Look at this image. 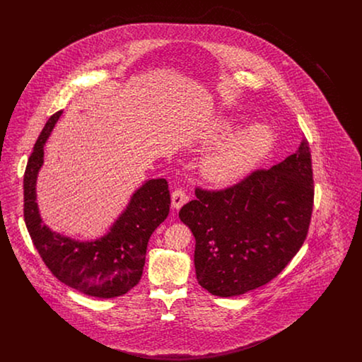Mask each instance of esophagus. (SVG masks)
Returning <instances> with one entry per match:
<instances>
[{
    "label": "esophagus",
    "mask_w": 362,
    "mask_h": 362,
    "mask_svg": "<svg viewBox=\"0 0 362 362\" xmlns=\"http://www.w3.org/2000/svg\"><path fill=\"white\" fill-rule=\"evenodd\" d=\"M171 202H173V209H180L186 202H187V194L185 189H176L173 192L171 197Z\"/></svg>",
    "instance_id": "obj_1"
}]
</instances>
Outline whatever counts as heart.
I'll return each instance as SVG.
<instances>
[{"label": "heart", "mask_w": 362, "mask_h": 362, "mask_svg": "<svg viewBox=\"0 0 362 362\" xmlns=\"http://www.w3.org/2000/svg\"><path fill=\"white\" fill-rule=\"evenodd\" d=\"M230 123H221L216 139L230 133ZM274 142L273 133L264 126H251L226 142L221 149L210 156L204 173L216 185H230L251 173L270 152Z\"/></svg>", "instance_id": "1"}]
</instances>
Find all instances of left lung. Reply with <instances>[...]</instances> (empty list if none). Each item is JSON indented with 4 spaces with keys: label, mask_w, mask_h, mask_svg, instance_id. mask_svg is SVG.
I'll use <instances>...</instances> for the list:
<instances>
[{
    "label": "left lung",
    "mask_w": 362,
    "mask_h": 362,
    "mask_svg": "<svg viewBox=\"0 0 362 362\" xmlns=\"http://www.w3.org/2000/svg\"><path fill=\"white\" fill-rule=\"evenodd\" d=\"M179 217L195 238L198 284L220 297L254 291L276 278L310 229L313 173L310 144L272 168L221 189H195Z\"/></svg>",
    "instance_id": "8db88e82"
}]
</instances>
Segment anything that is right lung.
Instances as JSON below:
<instances>
[{
    "instance_id": "obj_1",
    "label": "right lung",
    "mask_w": 362,
    "mask_h": 362,
    "mask_svg": "<svg viewBox=\"0 0 362 362\" xmlns=\"http://www.w3.org/2000/svg\"><path fill=\"white\" fill-rule=\"evenodd\" d=\"M62 111L52 114L35 142L24 173V221L35 248L52 276L70 288L99 298H112L129 292L139 282L146 247L156 228L171 206L165 179L146 182L132 197L111 230L95 241H76L61 236L43 224L35 185L43 164V146Z\"/></svg>"
}]
</instances>
